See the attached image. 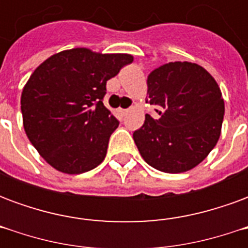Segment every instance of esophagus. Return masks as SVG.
I'll return each instance as SVG.
<instances>
[{"label": "esophagus", "mask_w": 248, "mask_h": 248, "mask_svg": "<svg viewBox=\"0 0 248 248\" xmlns=\"http://www.w3.org/2000/svg\"><path fill=\"white\" fill-rule=\"evenodd\" d=\"M130 110H131V108H121V113L124 114V115H126V114L130 113Z\"/></svg>", "instance_id": "1"}]
</instances>
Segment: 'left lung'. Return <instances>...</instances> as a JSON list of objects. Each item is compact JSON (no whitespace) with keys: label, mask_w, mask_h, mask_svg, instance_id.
Listing matches in <instances>:
<instances>
[{"label":"left lung","mask_w":248,"mask_h":248,"mask_svg":"<svg viewBox=\"0 0 248 248\" xmlns=\"http://www.w3.org/2000/svg\"><path fill=\"white\" fill-rule=\"evenodd\" d=\"M146 102L158 106V115L146 114L133 138L147 165L169 174L188 171L215 147L224 101L217 81L202 66L177 61L153 70Z\"/></svg>","instance_id":"obj_1"}]
</instances>
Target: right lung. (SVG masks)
<instances>
[{"label":"right lung","mask_w":248,"mask_h":248,"mask_svg":"<svg viewBox=\"0 0 248 248\" xmlns=\"http://www.w3.org/2000/svg\"><path fill=\"white\" fill-rule=\"evenodd\" d=\"M134 57L87 47L56 53L42 62L21 94L25 133L51 167L82 174L106 156L118 121L105 108L106 82Z\"/></svg>","instance_id":"obj_1"}]
</instances>
